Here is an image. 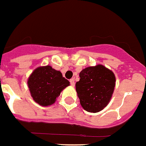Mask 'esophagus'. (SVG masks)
I'll use <instances>...</instances> for the list:
<instances>
[{"instance_id":"esophagus-1","label":"esophagus","mask_w":146,"mask_h":146,"mask_svg":"<svg viewBox=\"0 0 146 146\" xmlns=\"http://www.w3.org/2000/svg\"><path fill=\"white\" fill-rule=\"evenodd\" d=\"M69 81H70V84H71V85H72V86H74V78H72V79H71L70 80H69Z\"/></svg>"}]
</instances>
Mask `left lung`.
<instances>
[{"label":"left lung","instance_id":"obj_1","mask_svg":"<svg viewBox=\"0 0 146 146\" xmlns=\"http://www.w3.org/2000/svg\"><path fill=\"white\" fill-rule=\"evenodd\" d=\"M76 83V91L82 107L88 112L103 110L110 101L115 86V76L103 65L84 68Z\"/></svg>","mask_w":146,"mask_h":146}]
</instances>
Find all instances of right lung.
Wrapping results in <instances>:
<instances>
[{
  "label": "right lung",
  "mask_w": 146,
  "mask_h": 146,
  "mask_svg": "<svg viewBox=\"0 0 146 146\" xmlns=\"http://www.w3.org/2000/svg\"><path fill=\"white\" fill-rule=\"evenodd\" d=\"M27 83L35 101L40 106H48L55 102L60 92L70 83L63 78L60 71L46 66L35 69Z\"/></svg>",
  "instance_id": "add662e5"
}]
</instances>
